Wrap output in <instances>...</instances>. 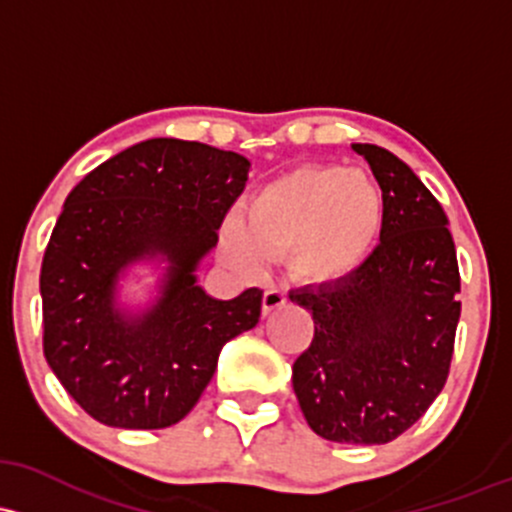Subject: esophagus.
<instances>
[{"label": "esophagus", "instance_id": "34e87169", "mask_svg": "<svg viewBox=\"0 0 512 512\" xmlns=\"http://www.w3.org/2000/svg\"><path fill=\"white\" fill-rule=\"evenodd\" d=\"M284 303H286L284 291L279 289V286H269V289L265 291V296H262V311H265V316H267V313L282 308Z\"/></svg>", "mask_w": 512, "mask_h": 512}]
</instances>
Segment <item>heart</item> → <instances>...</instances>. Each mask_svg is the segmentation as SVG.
Masks as SVG:
<instances>
[{"instance_id":"heart-1","label":"heart","mask_w":512,"mask_h":512,"mask_svg":"<svg viewBox=\"0 0 512 512\" xmlns=\"http://www.w3.org/2000/svg\"><path fill=\"white\" fill-rule=\"evenodd\" d=\"M384 223V199L367 172L296 167L247 199L243 223L226 226V250L245 267L284 252L303 282H335L364 262Z\"/></svg>"}]
</instances>
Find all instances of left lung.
Listing matches in <instances>:
<instances>
[{
	"instance_id": "obj_1",
	"label": "left lung",
	"mask_w": 512,
	"mask_h": 512,
	"mask_svg": "<svg viewBox=\"0 0 512 512\" xmlns=\"http://www.w3.org/2000/svg\"><path fill=\"white\" fill-rule=\"evenodd\" d=\"M352 150L381 187V243L340 282L289 294L316 323L291 381L316 435L386 445L423 418L445 386L462 284L440 201L389 150Z\"/></svg>"
}]
</instances>
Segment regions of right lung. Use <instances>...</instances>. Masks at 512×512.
<instances>
[{"label": "right lung", "mask_w": 512, "mask_h": 512, "mask_svg": "<svg viewBox=\"0 0 512 512\" xmlns=\"http://www.w3.org/2000/svg\"><path fill=\"white\" fill-rule=\"evenodd\" d=\"M247 172L230 150L150 138L101 162L65 199L41 267L43 355L94 420L126 430L179 423L221 347L257 325V286L218 301L194 277ZM153 256L171 265L161 299L128 317L113 301L118 274Z\"/></svg>", "instance_id": "right-lung-1"}]
</instances>
